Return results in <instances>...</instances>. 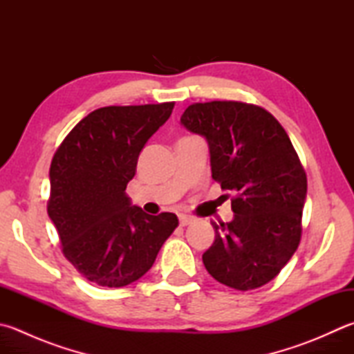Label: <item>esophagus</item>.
I'll return each instance as SVG.
<instances>
[{
    "label": "esophagus",
    "mask_w": 354,
    "mask_h": 354,
    "mask_svg": "<svg viewBox=\"0 0 354 354\" xmlns=\"http://www.w3.org/2000/svg\"><path fill=\"white\" fill-rule=\"evenodd\" d=\"M178 220H180V225L182 226H186V225H191L192 222H194V218H192L191 216H186V214H182L178 217Z\"/></svg>",
    "instance_id": "esophagus-1"
}]
</instances>
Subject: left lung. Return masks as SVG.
I'll return each mask as SVG.
<instances>
[{"label": "left lung", "instance_id": "8db88e82", "mask_svg": "<svg viewBox=\"0 0 354 354\" xmlns=\"http://www.w3.org/2000/svg\"><path fill=\"white\" fill-rule=\"evenodd\" d=\"M209 146L212 178L232 192L234 218L214 223L203 265L217 282L248 291L272 281L302 236L306 174L268 111L242 102L194 103L180 118Z\"/></svg>", "mask_w": 354, "mask_h": 354}]
</instances>
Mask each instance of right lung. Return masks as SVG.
Returning <instances> with one entry per match:
<instances>
[{
	"label": "right lung",
	"instance_id": "right-lung-1",
	"mask_svg": "<svg viewBox=\"0 0 354 354\" xmlns=\"http://www.w3.org/2000/svg\"><path fill=\"white\" fill-rule=\"evenodd\" d=\"M172 109L174 102L95 109L53 154L48 214L64 257L91 282L120 288L138 281L178 226L176 214H146L124 192Z\"/></svg>",
	"mask_w": 354,
	"mask_h": 354
}]
</instances>
